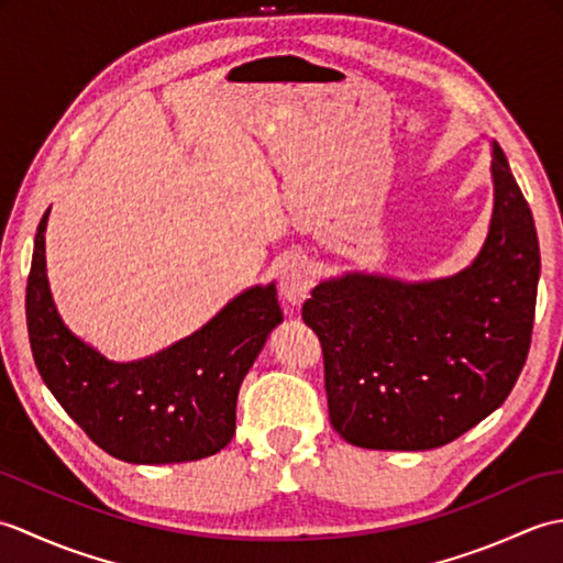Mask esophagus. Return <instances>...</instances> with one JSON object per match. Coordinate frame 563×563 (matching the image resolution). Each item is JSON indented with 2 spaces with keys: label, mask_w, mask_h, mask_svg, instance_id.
Here are the masks:
<instances>
[{
  "label": "esophagus",
  "mask_w": 563,
  "mask_h": 563,
  "mask_svg": "<svg viewBox=\"0 0 563 563\" xmlns=\"http://www.w3.org/2000/svg\"><path fill=\"white\" fill-rule=\"evenodd\" d=\"M278 288L283 300L297 307L302 305L309 290H312V275H309V266L302 258H292L288 263H283L280 275H278Z\"/></svg>",
  "instance_id": "34e87169"
}]
</instances>
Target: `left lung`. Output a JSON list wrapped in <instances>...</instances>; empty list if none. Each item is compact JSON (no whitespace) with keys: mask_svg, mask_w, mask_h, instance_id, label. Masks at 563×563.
<instances>
[{"mask_svg":"<svg viewBox=\"0 0 563 563\" xmlns=\"http://www.w3.org/2000/svg\"><path fill=\"white\" fill-rule=\"evenodd\" d=\"M492 176V227L472 266L426 283L345 273L302 305L324 353L331 426L351 445H448L516 387L532 339L540 242L496 142Z\"/></svg>","mask_w":563,"mask_h":563,"instance_id":"left-lung-1","label":"left lung"}]
</instances>
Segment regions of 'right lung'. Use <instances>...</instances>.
<instances>
[{
    "label": "right lung",
    "instance_id": "add662e5",
    "mask_svg": "<svg viewBox=\"0 0 563 563\" xmlns=\"http://www.w3.org/2000/svg\"><path fill=\"white\" fill-rule=\"evenodd\" d=\"M47 210L26 285L33 361L84 433L130 464L194 462L220 452L236 428V394L283 312L275 285L244 290L206 327L135 363H113L59 319L45 275Z\"/></svg>",
    "mask_w": 563,
    "mask_h": 563
}]
</instances>
